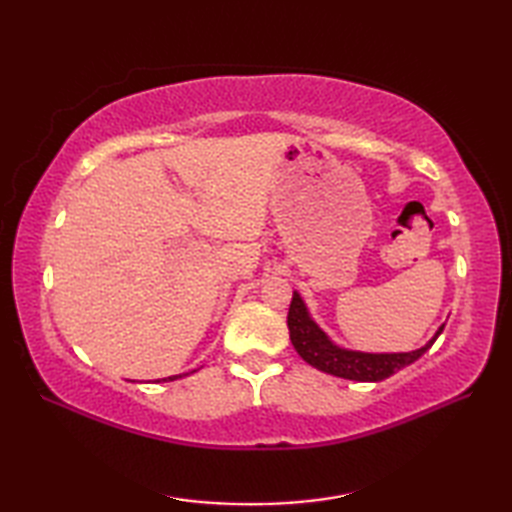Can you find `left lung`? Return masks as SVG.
I'll return each instance as SVG.
<instances>
[{"label": "left lung", "mask_w": 512, "mask_h": 512, "mask_svg": "<svg viewBox=\"0 0 512 512\" xmlns=\"http://www.w3.org/2000/svg\"><path fill=\"white\" fill-rule=\"evenodd\" d=\"M288 330H290L292 345H295V350L308 365L321 369L325 374L347 378V380H358V383H378V380H385L391 374L400 372L402 367L418 361V358L427 352L433 343H436V339L444 330V325H440V330L427 345L413 352L367 354V352L343 350V347L334 345L328 339V334H325L319 325L310 319L306 303H303V299L299 297V292H295L288 310Z\"/></svg>", "instance_id": "obj_1"}]
</instances>
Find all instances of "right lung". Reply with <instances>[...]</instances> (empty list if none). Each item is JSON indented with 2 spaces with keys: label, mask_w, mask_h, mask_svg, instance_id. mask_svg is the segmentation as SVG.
<instances>
[{
  "label": "right lung",
  "mask_w": 512,
  "mask_h": 512,
  "mask_svg": "<svg viewBox=\"0 0 512 512\" xmlns=\"http://www.w3.org/2000/svg\"><path fill=\"white\" fill-rule=\"evenodd\" d=\"M176 378H180V376H169V378H162V380H176Z\"/></svg>",
  "instance_id": "obj_1"
}]
</instances>
